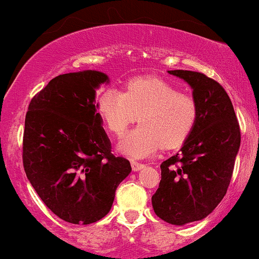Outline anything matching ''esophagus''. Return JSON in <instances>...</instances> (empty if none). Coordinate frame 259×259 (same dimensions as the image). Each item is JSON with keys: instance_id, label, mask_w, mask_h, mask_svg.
I'll use <instances>...</instances> for the list:
<instances>
[{"instance_id": "obj_1", "label": "esophagus", "mask_w": 259, "mask_h": 259, "mask_svg": "<svg viewBox=\"0 0 259 259\" xmlns=\"http://www.w3.org/2000/svg\"><path fill=\"white\" fill-rule=\"evenodd\" d=\"M131 166H132L133 171H140L145 167V165H143V163L136 162V161H131Z\"/></svg>"}]
</instances>
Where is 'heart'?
Listing matches in <instances>:
<instances>
[{"label":"heart","instance_id":"heart-1","mask_svg":"<svg viewBox=\"0 0 259 259\" xmlns=\"http://www.w3.org/2000/svg\"><path fill=\"white\" fill-rule=\"evenodd\" d=\"M97 111L104 127L122 136L138 117L140 126L118 143V151L132 158L152 155L160 147L174 148L195 126L198 107L193 97L152 76L135 78L126 92L107 89L99 96Z\"/></svg>","mask_w":259,"mask_h":259}]
</instances>
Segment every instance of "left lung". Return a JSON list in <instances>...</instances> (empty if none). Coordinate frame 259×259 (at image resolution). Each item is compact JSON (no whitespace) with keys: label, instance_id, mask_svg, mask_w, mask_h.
I'll return each instance as SVG.
<instances>
[{"label":"left lung","instance_id":"obj_1","mask_svg":"<svg viewBox=\"0 0 259 259\" xmlns=\"http://www.w3.org/2000/svg\"><path fill=\"white\" fill-rule=\"evenodd\" d=\"M168 74L191 87L198 117L180 152L161 163L152 206L168 224L185 225L208 217L227 194L240 130L232 101L218 81L190 70Z\"/></svg>","mask_w":259,"mask_h":259}]
</instances>
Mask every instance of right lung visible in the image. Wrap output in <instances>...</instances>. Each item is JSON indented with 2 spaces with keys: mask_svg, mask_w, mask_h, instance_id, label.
I'll return each instance as SVG.
<instances>
[{
  "mask_svg": "<svg viewBox=\"0 0 259 259\" xmlns=\"http://www.w3.org/2000/svg\"><path fill=\"white\" fill-rule=\"evenodd\" d=\"M104 83L108 75L98 70L56 76L31 99L25 118L27 179L44 204L73 224L106 217L132 171L128 160L111 152L97 113V89Z\"/></svg>",
  "mask_w": 259,
  "mask_h": 259,
  "instance_id": "right-lung-1",
  "label": "right lung"
}]
</instances>
